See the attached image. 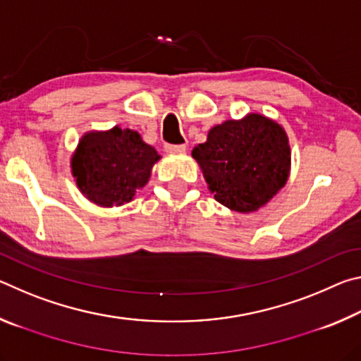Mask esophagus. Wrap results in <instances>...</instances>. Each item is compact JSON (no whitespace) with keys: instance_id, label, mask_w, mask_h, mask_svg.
<instances>
[{"instance_id":"34e87169","label":"esophagus","mask_w":361,"mask_h":361,"mask_svg":"<svg viewBox=\"0 0 361 361\" xmlns=\"http://www.w3.org/2000/svg\"><path fill=\"white\" fill-rule=\"evenodd\" d=\"M169 154H183L186 151V145H166Z\"/></svg>"}]
</instances>
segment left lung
<instances>
[{
    "instance_id": "1",
    "label": "left lung",
    "mask_w": 361,
    "mask_h": 361,
    "mask_svg": "<svg viewBox=\"0 0 361 361\" xmlns=\"http://www.w3.org/2000/svg\"><path fill=\"white\" fill-rule=\"evenodd\" d=\"M191 156L218 202L239 213L271 202L291 170L288 135L277 121L261 113L212 127L207 142L195 145Z\"/></svg>"
}]
</instances>
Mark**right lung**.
Instances as JSON below:
<instances>
[{
	"label": "right lung",
	"mask_w": 361,
	"mask_h": 361,
	"mask_svg": "<svg viewBox=\"0 0 361 361\" xmlns=\"http://www.w3.org/2000/svg\"><path fill=\"white\" fill-rule=\"evenodd\" d=\"M161 154L145 143L137 130L114 126L89 130L70 157L71 175L90 202L111 209L132 202L151 178Z\"/></svg>",
	"instance_id": "add662e5"
}]
</instances>
